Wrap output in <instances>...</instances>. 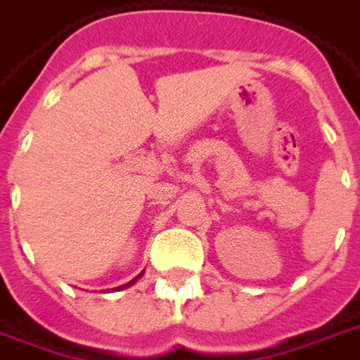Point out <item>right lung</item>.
Instances as JSON below:
<instances>
[{
    "label": "right lung",
    "instance_id": "obj_1",
    "mask_svg": "<svg viewBox=\"0 0 360 360\" xmlns=\"http://www.w3.org/2000/svg\"><path fill=\"white\" fill-rule=\"evenodd\" d=\"M135 281H137V278H135ZM135 281L127 282V284H124V286H120V288H127V286H129V284H133V282H135Z\"/></svg>",
    "mask_w": 360,
    "mask_h": 360
}]
</instances>
